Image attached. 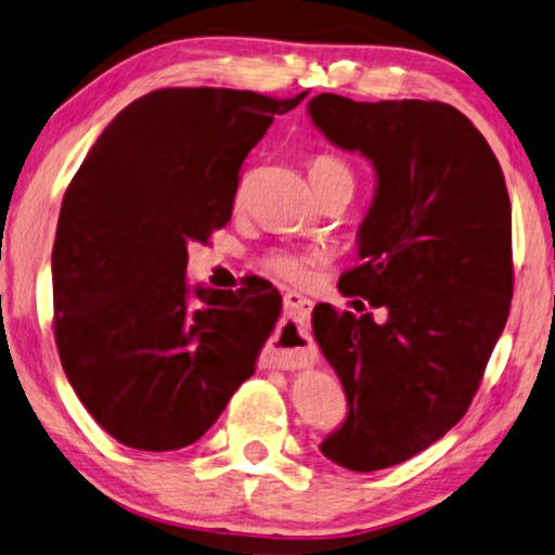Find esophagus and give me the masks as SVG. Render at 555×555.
<instances>
[{
    "mask_svg": "<svg viewBox=\"0 0 555 555\" xmlns=\"http://www.w3.org/2000/svg\"><path fill=\"white\" fill-rule=\"evenodd\" d=\"M284 306H286V311L292 313L298 323L309 325L311 311H313V301H311V298H306V296H301V294L292 292V294L284 296Z\"/></svg>",
    "mask_w": 555,
    "mask_h": 555,
    "instance_id": "esophagus-1",
    "label": "esophagus"
}]
</instances>
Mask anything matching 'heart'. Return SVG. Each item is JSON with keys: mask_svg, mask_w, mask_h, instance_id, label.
Instances as JSON below:
<instances>
[{"mask_svg": "<svg viewBox=\"0 0 555 555\" xmlns=\"http://www.w3.org/2000/svg\"><path fill=\"white\" fill-rule=\"evenodd\" d=\"M311 184H348L353 190V170L333 155H319L309 167ZM313 254H301L292 249H271L263 257V269L271 274L292 281V284H304L306 279H311L313 271Z\"/></svg>", "mask_w": 555, "mask_h": 555, "instance_id": "1", "label": "heart"}]
</instances>
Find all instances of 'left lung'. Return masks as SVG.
<instances>
[{
  "label": "left lung",
  "mask_w": 555,
  "mask_h": 555,
  "mask_svg": "<svg viewBox=\"0 0 555 555\" xmlns=\"http://www.w3.org/2000/svg\"><path fill=\"white\" fill-rule=\"evenodd\" d=\"M313 126L375 167L346 296L373 313L313 309V338L348 415L321 452L350 472L400 464L464 417L512 306V202L472 120L437 101H309Z\"/></svg>",
  "instance_id": "obj_1"
}]
</instances>
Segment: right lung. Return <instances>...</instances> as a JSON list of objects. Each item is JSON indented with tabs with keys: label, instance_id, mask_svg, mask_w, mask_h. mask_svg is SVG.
Listing matches in <instances>:
<instances>
[{
	"label": "right lung",
	"instance_id": "add662e5",
	"mask_svg": "<svg viewBox=\"0 0 555 555\" xmlns=\"http://www.w3.org/2000/svg\"><path fill=\"white\" fill-rule=\"evenodd\" d=\"M304 99L160 88L108 122L68 184L51 251L56 348L120 444L197 442L257 371L279 292L263 279L190 288L188 246L230 222L244 157Z\"/></svg>",
	"mask_w": 555,
	"mask_h": 555
}]
</instances>
